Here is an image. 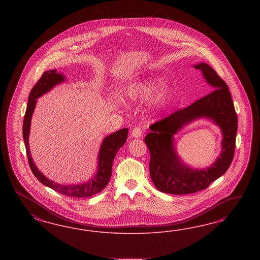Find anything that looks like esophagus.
<instances>
[{
    "label": "esophagus",
    "mask_w": 260,
    "mask_h": 260,
    "mask_svg": "<svg viewBox=\"0 0 260 260\" xmlns=\"http://www.w3.org/2000/svg\"><path fill=\"white\" fill-rule=\"evenodd\" d=\"M132 135H133V137H134V138H140V137H142V135H143V132H142L140 127L135 126V127L132 129Z\"/></svg>",
    "instance_id": "esophagus-1"
}]
</instances>
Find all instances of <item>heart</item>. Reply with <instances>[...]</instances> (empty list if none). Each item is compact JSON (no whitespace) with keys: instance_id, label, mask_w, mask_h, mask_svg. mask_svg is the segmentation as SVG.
Wrapping results in <instances>:
<instances>
[{"instance_id":"obj_1","label":"heart","mask_w":260,"mask_h":260,"mask_svg":"<svg viewBox=\"0 0 260 260\" xmlns=\"http://www.w3.org/2000/svg\"><path fill=\"white\" fill-rule=\"evenodd\" d=\"M165 78L161 76H150L143 78L128 85L126 88V95L129 99H140L152 94L158 88L165 85ZM170 96V90L168 88L161 89L152 100L153 106H160L167 101Z\"/></svg>"}]
</instances>
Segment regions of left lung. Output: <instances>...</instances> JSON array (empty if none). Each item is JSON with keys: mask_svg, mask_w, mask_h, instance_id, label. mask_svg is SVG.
Masks as SVG:
<instances>
[{"mask_svg": "<svg viewBox=\"0 0 260 260\" xmlns=\"http://www.w3.org/2000/svg\"><path fill=\"white\" fill-rule=\"evenodd\" d=\"M192 67L201 71L213 91L188 108L151 125V132L145 137L150 150V173L153 185L158 190L171 194H188L208 188L227 172L236 149L237 115L227 84L208 63H198ZM199 118H207L220 126L221 152L212 166L193 169L179 157L174 135Z\"/></svg>", "mask_w": 260, "mask_h": 260, "instance_id": "1", "label": "left lung"}]
</instances>
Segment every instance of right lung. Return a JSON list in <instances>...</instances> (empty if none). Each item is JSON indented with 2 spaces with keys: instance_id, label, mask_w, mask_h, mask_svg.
Masks as SVG:
<instances>
[{
  "instance_id": "obj_1",
  "label": "right lung",
  "mask_w": 260,
  "mask_h": 260,
  "mask_svg": "<svg viewBox=\"0 0 260 260\" xmlns=\"http://www.w3.org/2000/svg\"><path fill=\"white\" fill-rule=\"evenodd\" d=\"M64 81H66V76L62 73L57 72V70L45 71L38 81V83L33 87L29 93L27 107L24 114V123H23V137H24L26 154L28 158V163L35 177L43 185L47 186L50 189H54L57 192L62 193L63 196L71 197H92L96 193L102 191L109 184L110 176H111L113 160L116 153L120 150V148L124 146V144L126 143L128 128L126 127L122 128L104 138L99 149V153H98L97 171L88 181L79 183V184L63 185L48 179L44 173L40 172L39 169L36 167L31 157L28 137L30 133L32 114L35 110L37 99L41 96L46 94L57 85L62 84Z\"/></svg>"
}]
</instances>
